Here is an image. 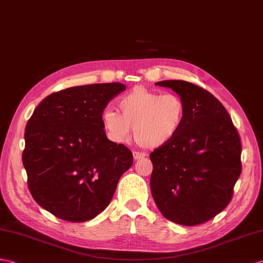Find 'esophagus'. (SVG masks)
<instances>
[{
	"mask_svg": "<svg viewBox=\"0 0 263 263\" xmlns=\"http://www.w3.org/2000/svg\"><path fill=\"white\" fill-rule=\"evenodd\" d=\"M144 157H145V154H142V152H138V151L133 152L134 160H140V159H142V158H144Z\"/></svg>",
	"mask_w": 263,
	"mask_h": 263,
	"instance_id": "obj_1",
	"label": "esophagus"
}]
</instances>
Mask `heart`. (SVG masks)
<instances>
[{
  "label": "heart",
  "instance_id": "b5f03b06",
  "mask_svg": "<svg viewBox=\"0 0 263 263\" xmlns=\"http://www.w3.org/2000/svg\"><path fill=\"white\" fill-rule=\"evenodd\" d=\"M117 113L105 109L102 124L114 142L126 143L134 130L136 141L146 149H157L178 136L186 117L185 103L176 94H161L134 87L118 101Z\"/></svg>",
  "mask_w": 263,
  "mask_h": 263
}]
</instances>
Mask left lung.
Segmentation results:
<instances>
[{
	"instance_id": "left-lung-1",
	"label": "left lung",
	"mask_w": 263,
	"mask_h": 263,
	"mask_svg": "<svg viewBox=\"0 0 263 263\" xmlns=\"http://www.w3.org/2000/svg\"><path fill=\"white\" fill-rule=\"evenodd\" d=\"M184 101L186 117L172 142L150 154V188L161 214L194 227L215 217L233 197L242 172L239 132L223 104L185 81L157 83Z\"/></svg>"
}]
</instances>
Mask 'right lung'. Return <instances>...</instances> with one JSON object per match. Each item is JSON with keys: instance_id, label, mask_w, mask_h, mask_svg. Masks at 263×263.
Masks as SVG:
<instances>
[{"instance_id": "add662e5", "label": "right lung", "mask_w": 263, "mask_h": 263, "mask_svg": "<svg viewBox=\"0 0 263 263\" xmlns=\"http://www.w3.org/2000/svg\"><path fill=\"white\" fill-rule=\"evenodd\" d=\"M123 90L121 83L66 88L47 96L29 119L22 154L28 187L56 217L74 223L96 217L131 168V150L109 141L102 124L104 108Z\"/></svg>"}]
</instances>
